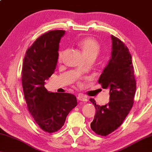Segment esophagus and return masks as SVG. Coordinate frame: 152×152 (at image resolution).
Listing matches in <instances>:
<instances>
[{"label": "esophagus", "instance_id": "34e87169", "mask_svg": "<svg viewBox=\"0 0 152 152\" xmlns=\"http://www.w3.org/2000/svg\"><path fill=\"white\" fill-rule=\"evenodd\" d=\"M77 99L79 100H80V101H83V102H86V101H87V100H88L87 98L85 97L83 94H79L77 96Z\"/></svg>", "mask_w": 152, "mask_h": 152}]
</instances>
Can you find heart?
Returning <instances> with one entry per match:
<instances>
[{
  "label": "heart",
  "mask_w": 152,
  "mask_h": 152,
  "mask_svg": "<svg viewBox=\"0 0 152 152\" xmlns=\"http://www.w3.org/2000/svg\"><path fill=\"white\" fill-rule=\"evenodd\" d=\"M79 45L80 47L84 56L87 58L92 55H96L100 52V45L95 39L92 38H85L79 42ZM63 56V52H60L58 54V60L61 61Z\"/></svg>",
  "instance_id": "1"
}]
</instances>
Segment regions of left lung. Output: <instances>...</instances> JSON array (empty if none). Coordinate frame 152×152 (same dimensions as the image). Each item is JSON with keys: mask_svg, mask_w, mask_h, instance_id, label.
Wrapping results in <instances>:
<instances>
[{"mask_svg": "<svg viewBox=\"0 0 152 152\" xmlns=\"http://www.w3.org/2000/svg\"><path fill=\"white\" fill-rule=\"evenodd\" d=\"M111 56L100 75L99 83L104 89L109 90V102L105 105L94 104L96 114L90 124L97 134L107 136L120 126L134 103L136 80L132 56L129 50L122 41L113 35Z\"/></svg>", "mask_w": 152, "mask_h": 152, "instance_id": "obj_1", "label": "left lung"}]
</instances>
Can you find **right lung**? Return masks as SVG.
Masks as SVG:
<instances>
[{"label": "right lung", "mask_w": 152, "mask_h": 152, "mask_svg": "<svg viewBox=\"0 0 152 152\" xmlns=\"http://www.w3.org/2000/svg\"><path fill=\"white\" fill-rule=\"evenodd\" d=\"M64 30L42 34L28 49L23 62L22 83L28 109L44 131L55 132L64 124L69 112L77 106L76 96L69 93L50 92L45 80L54 73L59 43Z\"/></svg>", "instance_id": "right-lung-1"}]
</instances>
